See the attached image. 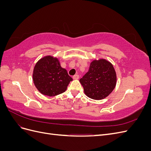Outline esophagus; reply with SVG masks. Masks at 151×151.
<instances>
[{"label": "esophagus", "mask_w": 151, "mask_h": 151, "mask_svg": "<svg viewBox=\"0 0 151 151\" xmlns=\"http://www.w3.org/2000/svg\"><path fill=\"white\" fill-rule=\"evenodd\" d=\"M79 78V75H77V74H76V75H74V76H73V79H78Z\"/></svg>", "instance_id": "esophagus-1"}]
</instances>
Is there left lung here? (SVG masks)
<instances>
[{"label": "left lung", "instance_id": "left-lung-1", "mask_svg": "<svg viewBox=\"0 0 151 151\" xmlns=\"http://www.w3.org/2000/svg\"><path fill=\"white\" fill-rule=\"evenodd\" d=\"M79 81L87 96L100 100L107 97L115 89L116 75L110 62L99 59L91 63L88 72Z\"/></svg>", "mask_w": 151, "mask_h": 151}]
</instances>
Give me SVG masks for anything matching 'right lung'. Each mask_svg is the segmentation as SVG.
Returning <instances> with one entry per match:
<instances>
[{
  "label": "right lung",
  "instance_id": "right-lung-1",
  "mask_svg": "<svg viewBox=\"0 0 151 151\" xmlns=\"http://www.w3.org/2000/svg\"><path fill=\"white\" fill-rule=\"evenodd\" d=\"M33 80L41 93L54 96L65 92L72 78L60 66L57 58L46 56L36 63Z\"/></svg>",
  "mask_w": 151,
  "mask_h": 151
}]
</instances>
